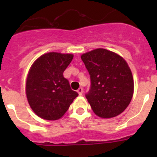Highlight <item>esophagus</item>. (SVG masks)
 Segmentation results:
<instances>
[{
  "instance_id": "1",
  "label": "esophagus",
  "mask_w": 157,
  "mask_h": 157,
  "mask_svg": "<svg viewBox=\"0 0 157 157\" xmlns=\"http://www.w3.org/2000/svg\"><path fill=\"white\" fill-rule=\"evenodd\" d=\"M77 92H78V94H79V95H82V94H83V89L82 88V87H80V88L78 89V90H77Z\"/></svg>"
}]
</instances>
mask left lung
Listing matches in <instances>:
<instances>
[{
  "label": "left lung",
  "mask_w": 157,
  "mask_h": 157,
  "mask_svg": "<svg viewBox=\"0 0 157 157\" xmlns=\"http://www.w3.org/2000/svg\"><path fill=\"white\" fill-rule=\"evenodd\" d=\"M81 58L90 75L86 98L94 113L105 119L121 114L134 94L132 73L125 59L105 48L86 52Z\"/></svg>",
  "instance_id": "1"
}]
</instances>
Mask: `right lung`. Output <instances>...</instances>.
I'll use <instances>...</instances> for the list:
<instances>
[{
    "label": "right lung",
    "instance_id": "right-lung-1",
    "mask_svg": "<svg viewBox=\"0 0 157 157\" xmlns=\"http://www.w3.org/2000/svg\"><path fill=\"white\" fill-rule=\"evenodd\" d=\"M73 56L72 54L48 52L32 64L26 94L30 108L37 116L46 120H59L78 96L63 75Z\"/></svg>",
    "mask_w": 157,
    "mask_h": 157
}]
</instances>
